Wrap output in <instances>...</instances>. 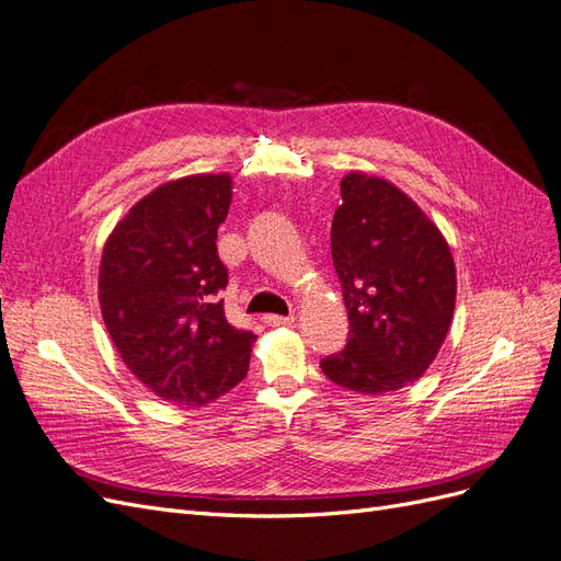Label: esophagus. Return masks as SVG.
<instances>
[{
	"mask_svg": "<svg viewBox=\"0 0 561 561\" xmlns=\"http://www.w3.org/2000/svg\"><path fill=\"white\" fill-rule=\"evenodd\" d=\"M262 320L266 322V325H271V328H280V325H293L295 316H274V313H268Z\"/></svg>",
	"mask_w": 561,
	"mask_h": 561,
	"instance_id": "34e87169",
	"label": "esophagus"
}]
</instances>
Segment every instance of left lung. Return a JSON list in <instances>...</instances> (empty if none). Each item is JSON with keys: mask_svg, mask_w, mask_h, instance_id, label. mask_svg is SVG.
Returning a JSON list of instances; mask_svg holds the SVG:
<instances>
[{"mask_svg": "<svg viewBox=\"0 0 561 561\" xmlns=\"http://www.w3.org/2000/svg\"><path fill=\"white\" fill-rule=\"evenodd\" d=\"M332 217V262L348 344L320 360L355 393L383 396L423 377L451 328L456 266L433 219L396 184L353 171Z\"/></svg>", "mask_w": 561, "mask_h": 561, "instance_id": "obj_1", "label": "left lung"}]
</instances>
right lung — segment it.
Here are the masks:
<instances>
[{"mask_svg": "<svg viewBox=\"0 0 561 561\" xmlns=\"http://www.w3.org/2000/svg\"><path fill=\"white\" fill-rule=\"evenodd\" d=\"M229 206V173L171 180L135 203L103 248L105 328L135 379L171 404H208L248 375L257 336L236 330L217 299L229 274L215 241Z\"/></svg>", "mask_w": 561, "mask_h": 561, "instance_id": "add662e5", "label": "right lung"}]
</instances>
